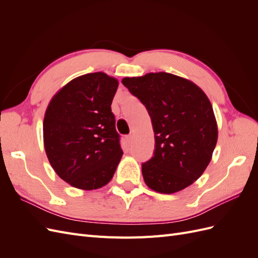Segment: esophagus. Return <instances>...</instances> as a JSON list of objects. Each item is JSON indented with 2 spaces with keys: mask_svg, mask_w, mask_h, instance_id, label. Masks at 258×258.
<instances>
[{
  "mask_svg": "<svg viewBox=\"0 0 258 258\" xmlns=\"http://www.w3.org/2000/svg\"><path fill=\"white\" fill-rule=\"evenodd\" d=\"M126 139H127V142L130 144V143L132 142V140H134V136H132V135H128V136L126 137Z\"/></svg>",
  "mask_w": 258,
  "mask_h": 258,
  "instance_id": "esophagus-1",
  "label": "esophagus"
}]
</instances>
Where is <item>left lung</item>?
I'll return each instance as SVG.
<instances>
[{
    "label": "left lung",
    "mask_w": 258,
    "mask_h": 258,
    "mask_svg": "<svg viewBox=\"0 0 258 258\" xmlns=\"http://www.w3.org/2000/svg\"><path fill=\"white\" fill-rule=\"evenodd\" d=\"M121 83L151 116L155 151L142 163L146 185L161 194L191 185L207 169L217 142L216 119L206 93L166 72L124 77Z\"/></svg>",
    "instance_id": "left-lung-1"
}]
</instances>
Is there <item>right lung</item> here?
<instances>
[{
    "label": "right lung",
    "mask_w": 258,
    "mask_h": 258,
    "mask_svg": "<svg viewBox=\"0 0 258 258\" xmlns=\"http://www.w3.org/2000/svg\"><path fill=\"white\" fill-rule=\"evenodd\" d=\"M118 81L102 72L76 77L53 96L46 110L44 146L63 181L84 190L111 181L122 150L111 105Z\"/></svg>",
    "instance_id": "right-lung-1"
}]
</instances>
